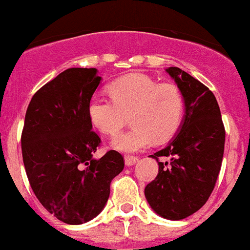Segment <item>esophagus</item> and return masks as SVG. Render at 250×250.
Here are the masks:
<instances>
[{
	"mask_svg": "<svg viewBox=\"0 0 250 250\" xmlns=\"http://www.w3.org/2000/svg\"><path fill=\"white\" fill-rule=\"evenodd\" d=\"M139 160V158H136V156H125V164H126V167H132L134 164H136Z\"/></svg>",
	"mask_w": 250,
	"mask_h": 250,
	"instance_id": "esophagus-1",
	"label": "esophagus"
}]
</instances>
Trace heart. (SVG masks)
Masks as SVG:
<instances>
[{"label":"heart","instance_id":"b5f03b06","mask_svg":"<svg viewBox=\"0 0 250 250\" xmlns=\"http://www.w3.org/2000/svg\"><path fill=\"white\" fill-rule=\"evenodd\" d=\"M109 99L95 96L87 105L94 127L104 135H119L130 116L132 129L118 136L112 146L123 152L144 150L152 141L173 138L182 125L185 99L173 83H156L143 74H129L107 86Z\"/></svg>","mask_w":250,"mask_h":250}]
</instances>
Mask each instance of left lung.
<instances>
[{"label": "left lung", "mask_w": 250, "mask_h": 250, "mask_svg": "<svg viewBox=\"0 0 250 250\" xmlns=\"http://www.w3.org/2000/svg\"><path fill=\"white\" fill-rule=\"evenodd\" d=\"M185 99V118L180 131L151 158L159 173L145 187V196L155 213L180 220L198 211L209 199L222 167L225 129L213 92L179 67H169ZM167 156L170 163H161Z\"/></svg>", "instance_id": "8db88e82"}]
</instances>
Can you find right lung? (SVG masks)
<instances>
[{"label": "right lung", "instance_id": "add662e5", "mask_svg": "<svg viewBox=\"0 0 250 250\" xmlns=\"http://www.w3.org/2000/svg\"><path fill=\"white\" fill-rule=\"evenodd\" d=\"M100 81L96 68H67L32 96L26 111L21 147L28 182L43 208L66 224L98 215L125 165L116 150L92 158L101 139L87 105Z\"/></svg>", "mask_w": 250, "mask_h": 250}]
</instances>
